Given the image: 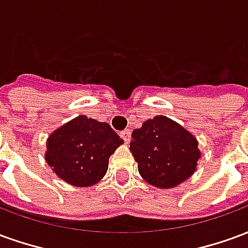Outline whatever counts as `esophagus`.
Returning a JSON list of instances; mask_svg holds the SVG:
<instances>
[{"mask_svg": "<svg viewBox=\"0 0 248 248\" xmlns=\"http://www.w3.org/2000/svg\"><path fill=\"white\" fill-rule=\"evenodd\" d=\"M130 135H131V130L130 129H126L124 131H121V137L124 138V140L126 143H129L130 142Z\"/></svg>", "mask_w": 248, "mask_h": 248, "instance_id": "obj_1", "label": "esophagus"}]
</instances>
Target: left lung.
Wrapping results in <instances>:
<instances>
[{
	"label": "left lung",
	"mask_w": 248,
	"mask_h": 248,
	"mask_svg": "<svg viewBox=\"0 0 248 248\" xmlns=\"http://www.w3.org/2000/svg\"><path fill=\"white\" fill-rule=\"evenodd\" d=\"M130 151L146 182L159 188H174L195 172L202 156L198 140L183 126L156 115L133 131Z\"/></svg>",
	"instance_id": "left-lung-1"
}]
</instances>
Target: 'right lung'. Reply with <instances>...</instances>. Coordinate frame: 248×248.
<instances>
[{"label":"right lung","instance_id":"add662e5","mask_svg":"<svg viewBox=\"0 0 248 248\" xmlns=\"http://www.w3.org/2000/svg\"><path fill=\"white\" fill-rule=\"evenodd\" d=\"M122 143L108 124L79 115L49 135L45 161L63 182L90 187L105 177L108 158Z\"/></svg>","mask_w":248,"mask_h":248}]
</instances>
